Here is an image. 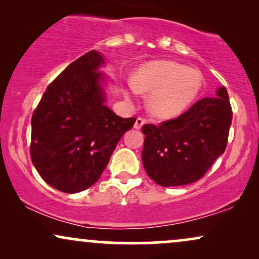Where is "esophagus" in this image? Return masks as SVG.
<instances>
[{
    "mask_svg": "<svg viewBox=\"0 0 259 259\" xmlns=\"http://www.w3.org/2000/svg\"><path fill=\"white\" fill-rule=\"evenodd\" d=\"M145 123H146V120H145L144 118L139 117L138 119H136V121H135V125H134V127H135V129H141V126L144 125Z\"/></svg>",
    "mask_w": 259,
    "mask_h": 259,
    "instance_id": "esophagus-1",
    "label": "esophagus"
}]
</instances>
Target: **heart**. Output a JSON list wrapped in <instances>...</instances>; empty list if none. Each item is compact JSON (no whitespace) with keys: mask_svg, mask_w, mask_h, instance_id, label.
Instances as JSON below:
<instances>
[{"mask_svg":"<svg viewBox=\"0 0 259 259\" xmlns=\"http://www.w3.org/2000/svg\"><path fill=\"white\" fill-rule=\"evenodd\" d=\"M133 88L150 94V109L156 117L168 119L186 111L203 86L200 70L173 61H154L142 65L134 74Z\"/></svg>","mask_w":259,"mask_h":259,"instance_id":"1","label":"heart"}]
</instances>
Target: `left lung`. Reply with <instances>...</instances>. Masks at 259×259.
I'll return each instance as SVG.
<instances>
[{
	"mask_svg": "<svg viewBox=\"0 0 259 259\" xmlns=\"http://www.w3.org/2000/svg\"><path fill=\"white\" fill-rule=\"evenodd\" d=\"M206 97L174 119L145 124L142 163L157 185L192 184L204 177L227 148L233 109L225 88Z\"/></svg>",
	"mask_w": 259,
	"mask_h": 259,
	"instance_id": "1",
	"label": "left lung"
}]
</instances>
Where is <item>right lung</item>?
Here are the masks:
<instances>
[{
	"label": "right lung",
	"instance_id": "1",
	"mask_svg": "<svg viewBox=\"0 0 259 259\" xmlns=\"http://www.w3.org/2000/svg\"><path fill=\"white\" fill-rule=\"evenodd\" d=\"M103 64L92 51L70 63L47 86L31 117L30 157L49 185L75 194L94 185L135 118L103 105Z\"/></svg>",
	"mask_w": 259,
	"mask_h": 259
}]
</instances>
